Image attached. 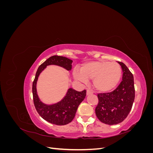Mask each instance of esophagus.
<instances>
[{
  "label": "esophagus",
  "instance_id": "1",
  "mask_svg": "<svg viewBox=\"0 0 153 153\" xmlns=\"http://www.w3.org/2000/svg\"><path fill=\"white\" fill-rule=\"evenodd\" d=\"M86 94H87V96H89V95L92 94V92L91 91H90V90H87Z\"/></svg>",
  "mask_w": 153,
  "mask_h": 153
}]
</instances>
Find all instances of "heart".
I'll use <instances>...</instances> for the list:
<instances>
[{
    "label": "heart",
    "mask_w": 153,
    "mask_h": 153,
    "mask_svg": "<svg viewBox=\"0 0 153 153\" xmlns=\"http://www.w3.org/2000/svg\"><path fill=\"white\" fill-rule=\"evenodd\" d=\"M73 76L76 80L86 83L92 80L94 89L101 92H108L117 87L122 76V68L117 62L97 61L83 64L80 71L75 69Z\"/></svg>",
    "instance_id": "obj_1"
}]
</instances>
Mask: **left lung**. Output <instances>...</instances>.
I'll return each instance as SVG.
<instances>
[{"instance_id":"1","label":"left lung","mask_w":153,"mask_h":153,"mask_svg":"<svg viewBox=\"0 0 153 153\" xmlns=\"http://www.w3.org/2000/svg\"><path fill=\"white\" fill-rule=\"evenodd\" d=\"M117 62L123 73L122 81L114 91L98 94V104L95 109L98 119L108 125L123 122L130 112L135 100L133 74L124 63Z\"/></svg>"}]
</instances>
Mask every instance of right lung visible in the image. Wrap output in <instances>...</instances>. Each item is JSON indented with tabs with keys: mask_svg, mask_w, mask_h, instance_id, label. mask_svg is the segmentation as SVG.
<instances>
[{
	"mask_svg": "<svg viewBox=\"0 0 153 153\" xmlns=\"http://www.w3.org/2000/svg\"><path fill=\"white\" fill-rule=\"evenodd\" d=\"M73 61L67 57L53 55L39 66L32 84V94L35 108L40 116L45 121L56 125H66L75 117L78 106L85 98L86 91L78 92L69 88L66 95L57 103L48 105L43 103L37 92V82L39 76L48 66L55 65L70 71Z\"/></svg>",
	"mask_w": 153,
	"mask_h": 153,
	"instance_id": "right-lung-1",
	"label": "right lung"
}]
</instances>
